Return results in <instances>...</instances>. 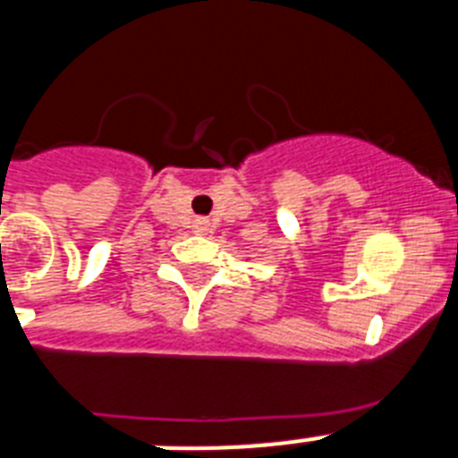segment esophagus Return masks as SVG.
<instances>
[{"mask_svg":"<svg viewBox=\"0 0 458 458\" xmlns=\"http://www.w3.org/2000/svg\"><path fill=\"white\" fill-rule=\"evenodd\" d=\"M209 230H211L209 221H202V218H197V221L192 223V233H195V235H207Z\"/></svg>","mask_w":458,"mask_h":458,"instance_id":"34e87169","label":"esophagus"}]
</instances>
